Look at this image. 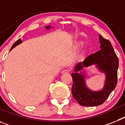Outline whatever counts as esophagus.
Masks as SVG:
<instances>
[{
  "mask_svg": "<svg viewBox=\"0 0 125 125\" xmlns=\"http://www.w3.org/2000/svg\"><path fill=\"white\" fill-rule=\"evenodd\" d=\"M69 71L68 70V69H64V70L62 71L61 73L62 74H67V73H69Z\"/></svg>",
  "mask_w": 125,
  "mask_h": 125,
  "instance_id": "obj_1",
  "label": "esophagus"
}]
</instances>
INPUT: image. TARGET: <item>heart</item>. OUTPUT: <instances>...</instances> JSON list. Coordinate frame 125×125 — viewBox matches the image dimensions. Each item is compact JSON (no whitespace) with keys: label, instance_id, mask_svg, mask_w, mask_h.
<instances>
[{"label":"heart","instance_id":"b5f03b06","mask_svg":"<svg viewBox=\"0 0 125 125\" xmlns=\"http://www.w3.org/2000/svg\"><path fill=\"white\" fill-rule=\"evenodd\" d=\"M83 45V43L82 42H79L76 43L73 46V50L74 51H78L81 47H82Z\"/></svg>","mask_w":125,"mask_h":125}]
</instances>
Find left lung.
I'll return each mask as SVG.
<instances>
[{
  "label": "left lung",
  "mask_w": 125,
  "mask_h": 125,
  "mask_svg": "<svg viewBox=\"0 0 125 125\" xmlns=\"http://www.w3.org/2000/svg\"><path fill=\"white\" fill-rule=\"evenodd\" d=\"M99 40L101 49L89 55L83 62H78L74 69V73L71 74L73 98L84 106H96L103 103L117 84L118 58L109 41L101 35H99ZM92 65H94L99 71L105 74V85L101 90L93 91L86 86L83 68Z\"/></svg>",
  "instance_id": "1"
}]
</instances>
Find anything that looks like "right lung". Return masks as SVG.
<instances>
[{
  "mask_svg": "<svg viewBox=\"0 0 125 125\" xmlns=\"http://www.w3.org/2000/svg\"><path fill=\"white\" fill-rule=\"evenodd\" d=\"M51 27V26H49V25H48V26H46V27H45V28H46V29L48 30V29H50ZM22 42V40H21V39H18V40H17V41L15 42L14 43V44L12 45V47H11V49H10V51H11L12 49H14V47H16V46H18V45L20 44H21Z\"/></svg>",
  "mask_w": 125,
  "mask_h": 125,
  "instance_id": "obj_1",
  "label": "right lung"
}]
</instances>
